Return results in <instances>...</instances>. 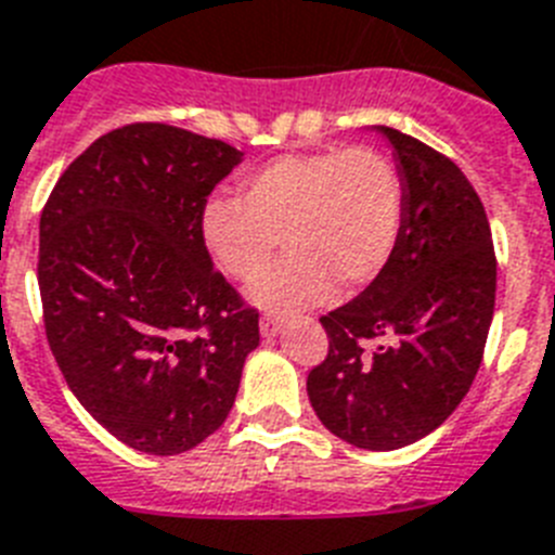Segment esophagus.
Masks as SVG:
<instances>
[{
    "mask_svg": "<svg viewBox=\"0 0 555 555\" xmlns=\"http://www.w3.org/2000/svg\"><path fill=\"white\" fill-rule=\"evenodd\" d=\"M259 333H262L264 338H276V335L282 333V319L273 313L262 315V321H259Z\"/></svg>",
    "mask_w": 555,
    "mask_h": 555,
    "instance_id": "obj_1",
    "label": "esophagus"
}]
</instances>
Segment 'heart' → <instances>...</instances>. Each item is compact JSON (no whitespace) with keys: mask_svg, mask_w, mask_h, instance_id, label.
<instances>
[{"mask_svg":"<svg viewBox=\"0 0 555 555\" xmlns=\"http://www.w3.org/2000/svg\"><path fill=\"white\" fill-rule=\"evenodd\" d=\"M406 194L395 163L375 149H324L264 163L240 180V199L214 194L199 208V240L264 310H299L364 291L398 248Z\"/></svg>","mask_w":555,"mask_h":555,"instance_id":"obj_1","label":"heart"}]
</instances>
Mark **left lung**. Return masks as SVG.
<instances>
[{"instance_id": "obj_1", "label": "left lung", "mask_w": 555, "mask_h": 555, "mask_svg": "<svg viewBox=\"0 0 555 555\" xmlns=\"http://www.w3.org/2000/svg\"><path fill=\"white\" fill-rule=\"evenodd\" d=\"M406 217L392 259L361 296L321 319L327 358L307 375L319 421L344 443L395 451L431 435L468 395L496 299L486 208L440 152L392 127ZM366 337H380L372 353Z\"/></svg>"}]
</instances>
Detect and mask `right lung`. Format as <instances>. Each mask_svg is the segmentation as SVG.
Segmentation results:
<instances>
[{
    "label": "right lung",
    "mask_w": 555,
    "mask_h": 555,
    "mask_svg": "<svg viewBox=\"0 0 555 555\" xmlns=\"http://www.w3.org/2000/svg\"><path fill=\"white\" fill-rule=\"evenodd\" d=\"M242 152L169 124L98 138L39 222V291L55 364L120 443L183 454L225 423L259 313L199 240V208Z\"/></svg>",
    "instance_id": "add662e5"
}]
</instances>
